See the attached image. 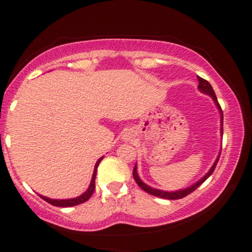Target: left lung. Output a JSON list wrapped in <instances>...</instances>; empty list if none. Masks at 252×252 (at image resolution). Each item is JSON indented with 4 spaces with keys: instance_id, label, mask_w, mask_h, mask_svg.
<instances>
[{
    "instance_id": "left-lung-1",
    "label": "left lung",
    "mask_w": 252,
    "mask_h": 252,
    "mask_svg": "<svg viewBox=\"0 0 252 252\" xmlns=\"http://www.w3.org/2000/svg\"><path fill=\"white\" fill-rule=\"evenodd\" d=\"M198 80H199V85H198L199 90H200V91L204 92V94H210V96L213 98V100H215V103L217 104V106H218L219 110H220V114H221V134H222V110H221V108H220V105H219L218 99H217L215 91H213V88H212V86H211V84H210L209 82H207V80L202 79L201 77H198ZM219 158H220V154L218 155V158H217L216 162H215V164H213V166H212V168L210 169V172L207 173V174L205 175L204 178L201 179V180H199L198 182H196V184L193 185V186L189 187V189H181V190H176V192H164V190L155 189H152V187L147 186V185L144 184V182L141 181V179L138 178V175H137V170H136V166H135L134 170H132V175H134V179H135L136 184H137L138 186H140L141 189H142L144 190V192L149 193V194H152V195L158 196V198H162V199H169V200H176V199L185 198V196H186V195L190 194V193H192L193 190H195L196 189H198V187L200 186V185H201L202 182H204L205 180H206V179H209V176H210L211 174H212L213 172H215L217 163H218V161H219Z\"/></svg>"
}]
</instances>
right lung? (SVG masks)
Here are the masks:
<instances>
[{
  "instance_id": "right-lung-1",
  "label": "right lung",
  "mask_w": 252,
  "mask_h": 252,
  "mask_svg": "<svg viewBox=\"0 0 252 252\" xmlns=\"http://www.w3.org/2000/svg\"><path fill=\"white\" fill-rule=\"evenodd\" d=\"M103 158H100L99 160L97 161L96 166H94V175H92V180H91V184H90V187L88 189L84 194H82L80 196H78V198H73V199H67V200H54V199H50V198H46V196H42L41 198L43 199L45 201H47L48 204L53 205V206H58V207H71V206H76V205H79V204H83V202L88 201L90 198H91V195L94 194V187H96V185H94V180H96V174H97V167L98 164H99L100 161H102Z\"/></svg>"
}]
</instances>
